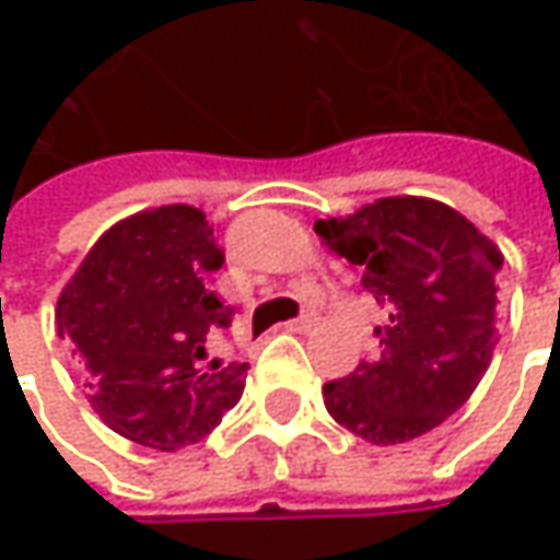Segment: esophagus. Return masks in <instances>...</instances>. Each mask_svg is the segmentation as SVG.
<instances>
[{
	"label": "esophagus",
	"mask_w": 560,
	"mask_h": 560,
	"mask_svg": "<svg viewBox=\"0 0 560 560\" xmlns=\"http://www.w3.org/2000/svg\"><path fill=\"white\" fill-rule=\"evenodd\" d=\"M314 327V314H302V317H295L290 324H283V330H290V334H308Z\"/></svg>",
	"instance_id": "34e87169"
}]
</instances>
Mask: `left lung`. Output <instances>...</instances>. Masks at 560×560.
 <instances>
[{
	"label": "left lung",
	"instance_id": "obj_1",
	"mask_svg": "<svg viewBox=\"0 0 560 560\" xmlns=\"http://www.w3.org/2000/svg\"><path fill=\"white\" fill-rule=\"evenodd\" d=\"M314 233L364 270V290L386 308L380 358L324 386L330 418L374 445L418 440L474 396L492 361L502 248L423 196L376 199Z\"/></svg>",
	"mask_w": 560,
	"mask_h": 560
}]
</instances>
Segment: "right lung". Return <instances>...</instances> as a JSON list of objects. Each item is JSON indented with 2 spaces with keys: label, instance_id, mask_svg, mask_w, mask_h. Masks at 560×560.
<instances>
[{
  "label": "right lung",
  "instance_id": "add662e5",
  "mask_svg": "<svg viewBox=\"0 0 560 560\" xmlns=\"http://www.w3.org/2000/svg\"><path fill=\"white\" fill-rule=\"evenodd\" d=\"M224 265L192 205L145 208L98 236L55 305L90 374V405L124 440L177 452L205 440L246 386V364H205L233 312L208 290Z\"/></svg>",
  "mask_w": 560,
  "mask_h": 560
}]
</instances>
